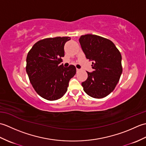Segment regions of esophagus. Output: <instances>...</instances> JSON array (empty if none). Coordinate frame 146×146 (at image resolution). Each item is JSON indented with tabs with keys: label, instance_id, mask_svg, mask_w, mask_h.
Here are the masks:
<instances>
[{
	"label": "esophagus",
	"instance_id": "obj_1",
	"mask_svg": "<svg viewBox=\"0 0 146 146\" xmlns=\"http://www.w3.org/2000/svg\"><path fill=\"white\" fill-rule=\"evenodd\" d=\"M80 71V69H78V68H76V71H77V72H79Z\"/></svg>",
	"mask_w": 146,
	"mask_h": 146
}]
</instances>
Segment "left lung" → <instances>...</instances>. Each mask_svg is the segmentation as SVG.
<instances>
[{
	"label": "left lung",
	"instance_id": "obj_1",
	"mask_svg": "<svg viewBox=\"0 0 146 146\" xmlns=\"http://www.w3.org/2000/svg\"><path fill=\"white\" fill-rule=\"evenodd\" d=\"M79 41L86 58L92 61L94 71L82 85L86 94L95 98L109 95L115 88L122 73V56L113 42L94 35H83Z\"/></svg>",
	"mask_w": 146,
	"mask_h": 146
}]
</instances>
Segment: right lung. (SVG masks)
I'll return each mask as SVG.
<instances>
[{
  "mask_svg": "<svg viewBox=\"0 0 146 146\" xmlns=\"http://www.w3.org/2000/svg\"><path fill=\"white\" fill-rule=\"evenodd\" d=\"M70 37L40 40L29 51L26 72L34 89L48 100H56L66 94L68 83L76 74V68L60 64L64 57V46Z\"/></svg>",
  "mask_w": 146,
  "mask_h": 146,
  "instance_id": "add662e5",
  "label": "right lung"
}]
</instances>
